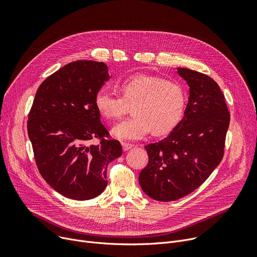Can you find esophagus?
I'll use <instances>...</instances> for the list:
<instances>
[{"label": "esophagus", "instance_id": "obj_1", "mask_svg": "<svg viewBox=\"0 0 257 257\" xmlns=\"http://www.w3.org/2000/svg\"><path fill=\"white\" fill-rule=\"evenodd\" d=\"M121 147H123V151H128V150L132 149V148H133L134 146H133V145H131V144L121 143Z\"/></svg>", "mask_w": 257, "mask_h": 257}]
</instances>
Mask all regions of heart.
<instances>
[{
    "mask_svg": "<svg viewBox=\"0 0 257 257\" xmlns=\"http://www.w3.org/2000/svg\"><path fill=\"white\" fill-rule=\"evenodd\" d=\"M121 97L100 88L94 94L98 112L109 119L124 115L132 106L131 118L120 121L111 130L120 141H139L150 132L155 137L173 131L183 116L186 96L183 87L174 81L149 74H134L119 84Z\"/></svg>",
    "mask_w": 257,
    "mask_h": 257,
    "instance_id": "heart-1",
    "label": "heart"
}]
</instances>
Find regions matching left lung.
Masks as SVG:
<instances>
[{
    "label": "left lung",
    "mask_w": 257,
    "mask_h": 257,
    "mask_svg": "<svg viewBox=\"0 0 257 257\" xmlns=\"http://www.w3.org/2000/svg\"><path fill=\"white\" fill-rule=\"evenodd\" d=\"M177 73L190 87L183 118L167 138L145 147L149 163L139 177L145 194L163 202L185 197L209 177L223 158L230 121L213 79L184 67Z\"/></svg>",
    "instance_id": "obj_1"
}]
</instances>
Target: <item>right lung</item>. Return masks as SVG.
<instances>
[{
    "instance_id": "1",
    "label": "right lung",
    "mask_w": 257,
    "mask_h": 257,
    "mask_svg": "<svg viewBox=\"0 0 257 257\" xmlns=\"http://www.w3.org/2000/svg\"><path fill=\"white\" fill-rule=\"evenodd\" d=\"M109 79L104 62L78 60L49 76L38 87L28 119V136L38 171L60 195L85 201L107 185V166L121 155L94 106V94ZM99 145H90L93 138Z\"/></svg>"
}]
</instances>
